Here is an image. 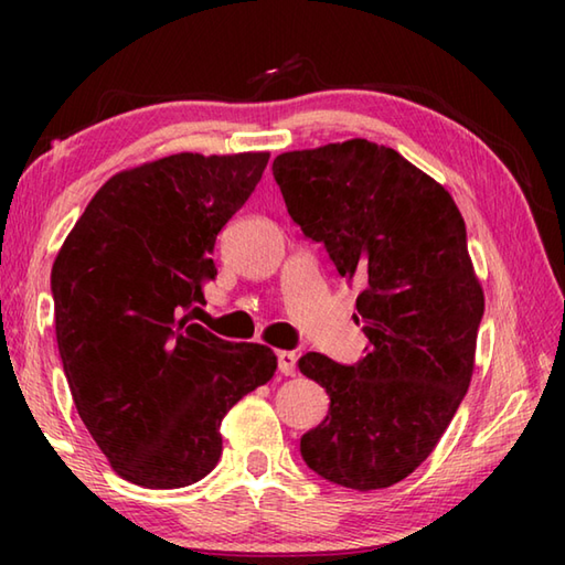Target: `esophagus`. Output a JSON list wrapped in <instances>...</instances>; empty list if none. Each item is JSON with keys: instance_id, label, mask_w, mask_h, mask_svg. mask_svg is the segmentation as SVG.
Masks as SVG:
<instances>
[{"instance_id": "esophagus-1", "label": "esophagus", "mask_w": 565, "mask_h": 565, "mask_svg": "<svg viewBox=\"0 0 565 565\" xmlns=\"http://www.w3.org/2000/svg\"><path fill=\"white\" fill-rule=\"evenodd\" d=\"M276 359H279V371H281L284 376H296V362H298V356H296L294 352L281 350V352H276Z\"/></svg>"}]
</instances>
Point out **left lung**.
Instances as JSON below:
<instances>
[{
  "label": "left lung",
  "mask_w": 565,
  "mask_h": 565,
  "mask_svg": "<svg viewBox=\"0 0 565 565\" xmlns=\"http://www.w3.org/2000/svg\"><path fill=\"white\" fill-rule=\"evenodd\" d=\"M271 170L291 218L362 281L354 320L371 342L354 366L298 359L330 395L301 456L342 488L395 486L435 451L471 386L486 298L463 218L439 182L364 138L281 152Z\"/></svg>",
  "instance_id": "left-lung-1"
}]
</instances>
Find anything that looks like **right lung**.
Masks as SVG:
<instances>
[{
  "label": "right lung",
  "mask_w": 565,
  "mask_h": 565,
  "mask_svg": "<svg viewBox=\"0 0 565 565\" xmlns=\"http://www.w3.org/2000/svg\"><path fill=\"white\" fill-rule=\"evenodd\" d=\"M269 152H177L114 174L53 262L55 338L72 401L114 471L184 488L221 459V419L276 371L267 344L191 322L215 237Z\"/></svg>",
  "instance_id": "right-lung-1"
}]
</instances>
